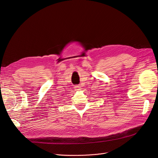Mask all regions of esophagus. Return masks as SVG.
Instances as JSON below:
<instances>
[{
    "label": "esophagus",
    "mask_w": 158,
    "mask_h": 158,
    "mask_svg": "<svg viewBox=\"0 0 158 158\" xmlns=\"http://www.w3.org/2000/svg\"><path fill=\"white\" fill-rule=\"evenodd\" d=\"M81 87L80 85H75V90H77V91H79V90H80L81 89Z\"/></svg>",
    "instance_id": "34e87169"
}]
</instances>
